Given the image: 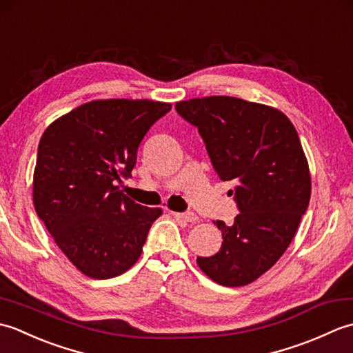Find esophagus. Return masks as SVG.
<instances>
[{
    "mask_svg": "<svg viewBox=\"0 0 353 353\" xmlns=\"http://www.w3.org/2000/svg\"><path fill=\"white\" fill-rule=\"evenodd\" d=\"M171 215L174 216V219H179V220H183L186 223H196L199 219L197 215H194L191 212H171Z\"/></svg>",
    "mask_w": 353,
    "mask_h": 353,
    "instance_id": "obj_1",
    "label": "esophagus"
}]
</instances>
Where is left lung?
<instances>
[{
  "label": "left lung",
  "mask_w": 353,
  "mask_h": 353,
  "mask_svg": "<svg viewBox=\"0 0 353 353\" xmlns=\"http://www.w3.org/2000/svg\"><path fill=\"white\" fill-rule=\"evenodd\" d=\"M176 112L199 129L221 181L238 183L239 214L230 226L214 221L221 249L197 264L224 287L256 281L287 250L310 205V168L294 125L281 110L235 97L179 101Z\"/></svg>",
  "instance_id": "8db88e82"
}]
</instances>
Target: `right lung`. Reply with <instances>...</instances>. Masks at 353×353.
<instances>
[{
    "label": "right lung",
    "instance_id": "right-lung-1",
    "mask_svg": "<svg viewBox=\"0 0 353 353\" xmlns=\"http://www.w3.org/2000/svg\"><path fill=\"white\" fill-rule=\"evenodd\" d=\"M171 104L97 100L43 132L33 176L34 209L66 258L94 279H110L138 261L161 209L118 190L132 177L138 147Z\"/></svg>",
    "mask_w": 353,
    "mask_h": 353
}]
</instances>
